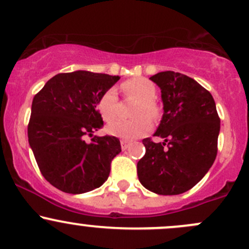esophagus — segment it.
Segmentation results:
<instances>
[{
  "label": "esophagus",
  "mask_w": 249,
  "mask_h": 249,
  "mask_svg": "<svg viewBox=\"0 0 249 249\" xmlns=\"http://www.w3.org/2000/svg\"><path fill=\"white\" fill-rule=\"evenodd\" d=\"M129 141H125V140H121V148H122V151H125V149L128 148V147H129Z\"/></svg>",
  "instance_id": "obj_1"
}]
</instances>
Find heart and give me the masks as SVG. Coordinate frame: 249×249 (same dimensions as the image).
Here are the masks:
<instances>
[{"label":"heart","mask_w":249,"mask_h":249,"mask_svg":"<svg viewBox=\"0 0 249 249\" xmlns=\"http://www.w3.org/2000/svg\"><path fill=\"white\" fill-rule=\"evenodd\" d=\"M121 89L127 96L135 97L140 101L135 110V116H146L156 119L159 115L156 102L157 87L147 78H132L121 84ZM97 110L106 121H110L117 115V95L114 88L108 89L97 102ZM152 129V124L147 117H138L134 120H115L107 127L110 135L124 140H134L146 135Z\"/></svg>","instance_id":"1"}]
</instances>
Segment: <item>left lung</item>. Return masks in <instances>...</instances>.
<instances>
[{
    "label": "left lung",
    "instance_id": "left-lung-1",
    "mask_svg": "<svg viewBox=\"0 0 249 249\" xmlns=\"http://www.w3.org/2000/svg\"><path fill=\"white\" fill-rule=\"evenodd\" d=\"M161 91V121L154 135L143 139L146 153L138 162V177L149 191L179 195L207 175L217 154L220 117L211 93L179 72L164 71L151 78Z\"/></svg>",
    "mask_w": 249,
    "mask_h": 249
}]
</instances>
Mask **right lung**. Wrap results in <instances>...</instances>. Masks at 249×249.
I'll use <instances>...</instances> for the list:
<instances>
[{
	"instance_id": "1",
	"label": "right lung",
	"mask_w": 249,
	"mask_h": 249,
	"mask_svg": "<svg viewBox=\"0 0 249 249\" xmlns=\"http://www.w3.org/2000/svg\"><path fill=\"white\" fill-rule=\"evenodd\" d=\"M119 79L82 70L59 73L34 96L28 142L42 176L60 191L85 194L108 179L120 140L96 135L88 143L84 136L103 127L97 102Z\"/></svg>"
}]
</instances>
